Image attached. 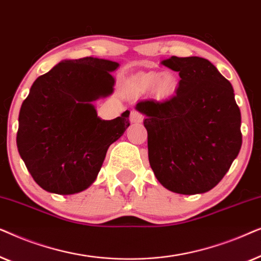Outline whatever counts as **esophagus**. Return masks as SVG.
Returning <instances> with one entry per match:
<instances>
[{
    "label": "esophagus",
    "mask_w": 261,
    "mask_h": 261,
    "mask_svg": "<svg viewBox=\"0 0 261 261\" xmlns=\"http://www.w3.org/2000/svg\"><path fill=\"white\" fill-rule=\"evenodd\" d=\"M129 120H130L132 123H141L142 120H144V116H142L141 114L138 113V112H132L130 116H129Z\"/></svg>",
    "instance_id": "34e87169"
}]
</instances>
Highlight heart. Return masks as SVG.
Instances as JSON below:
<instances>
[{"label": "heart", "mask_w": 261, "mask_h": 261, "mask_svg": "<svg viewBox=\"0 0 261 261\" xmlns=\"http://www.w3.org/2000/svg\"><path fill=\"white\" fill-rule=\"evenodd\" d=\"M179 81L178 77L172 72H146L139 74L134 80H132L128 84V90L130 94H142L154 88L156 97L167 98L174 95L177 91Z\"/></svg>", "instance_id": "b5f03b06"}]
</instances>
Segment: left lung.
Returning a JSON list of instances; mask_svg holds the SVG:
<instances>
[{"label":"left lung","mask_w":261,"mask_h":261,"mask_svg":"<svg viewBox=\"0 0 261 261\" xmlns=\"http://www.w3.org/2000/svg\"><path fill=\"white\" fill-rule=\"evenodd\" d=\"M162 64L179 72L176 95L135 107L146 116L149 165L167 190L203 194L220 183L240 152V109L229 81L209 60L173 56Z\"/></svg>","instance_id":"left-lung-1"}]
</instances>
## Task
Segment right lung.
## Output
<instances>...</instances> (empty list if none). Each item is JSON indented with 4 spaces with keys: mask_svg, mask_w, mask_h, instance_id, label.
<instances>
[{
    "mask_svg": "<svg viewBox=\"0 0 261 261\" xmlns=\"http://www.w3.org/2000/svg\"><path fill=\"white\" fill-rule=\"evenodd\" d=\"M119 63L85 57L63 60L38 77L21 106L16 145L44 190L73 195L94 183L109 146L129 126V112L102 120L95 106L114 91Z\"/></svg>",
    "mask_w": 261,
    "mask_h": 261,
    "instance_id": "right-lung-1",
    "label": "right lung"
}]
</instances>
